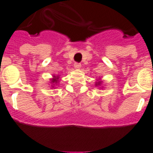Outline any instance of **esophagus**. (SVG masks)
<instances>
[{"label":"esophagus","mask_w":153,"mask_h":153,"mask_svg":"<svg viewBox=\"0 0 153 153\" xmlns=\"http://www.w3.org/2000/svg\"><path fill=\"white\" fill-rule=\"evenodd\" d=\"M74 67L75 69L79 70L81 68V64H80V63H79V62H75V63L74 64Z\"/></svg>","instance_id":"esophagus-1"}]
</instances>
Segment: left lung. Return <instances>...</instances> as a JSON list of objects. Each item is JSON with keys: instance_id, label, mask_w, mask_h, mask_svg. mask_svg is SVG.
Instances as JSON below:
<instances>
[{"instance_id": "8db88e82", "label": "left lung", "mask_w": 153, "mask_h": 153, "mask_svg": "<svg viewBox=\"0 0 153 153\" xmlns=\"http://www.w3.org/2000/svg\"><path fill=\"white\" fill-rule=\"evenodd\" d=\"M95 85L96 86H99V85H101V82H96Z\"/></svg>"}]
</instances>
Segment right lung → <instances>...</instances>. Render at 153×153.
Instances as JSON below:
<instances>
[{
  "label": "right lung",
  "instance_id": "1",
  "mask_svg": "<svg viewBox=\"0 0 153 153\" xmlns=\"http://www.w3.org/2000/svg\"><path fill=\"white\" fill-rule=\"evenodd\" d=\"M59 81V76H54L53 79H51V83H57Z\"/></svg>",
  "mask_w": 153,
  "mask_h": 153
}]
</instances>
